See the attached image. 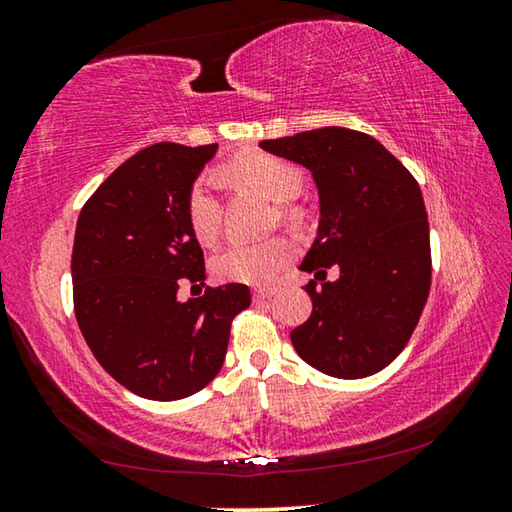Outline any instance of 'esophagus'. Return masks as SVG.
<instances>
[{"instance_id":"esophagus-1","label":"esophagus","mask_w":512,"mask_h":512,"mask_svg":"<svg viewBox=\"0 0 512 512\" xmlns=\"http://www.w3.org/2000/svg\"><path fill=\"white\" fill-rule=\"evenodd\" d=\"M273 296H275V289L273 287H259V289L253 291V298L255 300H268V298H273Z\"/></svg>"}]
</instances>
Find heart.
Returning <instances> with one entry per match:
<instances>
[{"instance_id": "heart-1", "label": "heart", "mask_w": 512, "mask_h": 512, "mask_svg": "<svg viewBox=\"0 0 512 512\" xmlns=\"http://www.w3.org/2000/svg\"><path fill=\"white\" fill-rule=\"evenodd\" d=\"M225 173L239 180L255 192L266 196L273 203H289L305 187L302 171L271 153H241L232 160ZM187 223L194 237L203 244H212L219 235L221 205L214 194V185L207 176L196 178L187 192L185 201ZM293 248L287 239H264V241H230L212 259L216 277L241 284H266L280 273V268L289 262Z\"/></svg>"}]
</instances>
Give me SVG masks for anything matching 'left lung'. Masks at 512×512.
I'll use <instances>...</instances> for the list:
<instances>
[{
  "label": "left lung",
  "instance_id": "left-lung-1",
  "mask_svg": "<svg viewBox=\"0 0 512 512\" xmlns=\"http://www.w3.org/2000/svg\"><path fill=\"white\" fill-rule=\"evenodd\" d=\"M311 171L318 189L316 239L300 264L314 309L291 343L311 368L361 379L409 343L431 287L429 221L420 185L375 137L341 126L259 142ZM336 265L340 277L324 280Z\"/></svg>",
  "mask_w": 512,
  "mask_h": 512
}]
</instances>
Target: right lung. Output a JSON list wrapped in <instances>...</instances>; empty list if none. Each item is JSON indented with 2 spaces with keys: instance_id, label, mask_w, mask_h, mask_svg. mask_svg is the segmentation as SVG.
I'll return each mask as SVG.
<instances>
[{
  "instance_id": "right-lung-1",
  "label": "right lung",
  "mask_w": 512,
  "mask_h": 512,
  "mask_svg": "<svg viewBox=\"0 0 512 512\" xmlns=\"http://www.w3.org/2000/svg\"><path fill=\"white\" fill-rule=\"evenodd\" d=\"M219 144H153L128 158L83 205L72 250L74 311L112 379L155 402L183 400L219 375L246 284L205 287V259L185 201Z\"/></svg>"
}]
</instances>
